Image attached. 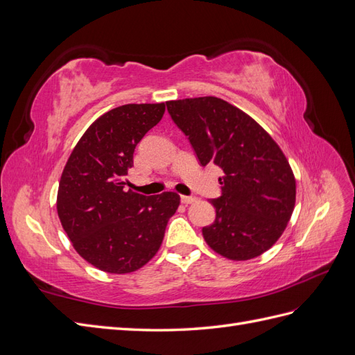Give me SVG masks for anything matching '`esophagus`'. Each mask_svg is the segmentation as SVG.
I'll return each mask as SVG.
<instances>
[{
  "instance_id": "34e87169",
  "label": "esophagus",
  "mask_w": 355,
  "mask_h": 355,
  "mask_svg": "<svg viewBox=\"0 0 355 355\" xmlns=\"http://www.w3.org/2000/svg\"><path fill=\"white\" fill-rule=\"evenodd\" d=\"M197 198L196 197H192V196H182L180 197V201L184 202V204H191V202H194Z\"/></svg>"
}]
</instances>
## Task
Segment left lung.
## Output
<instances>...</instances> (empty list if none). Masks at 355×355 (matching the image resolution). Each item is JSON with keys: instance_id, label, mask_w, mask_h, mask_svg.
I'll list each match as a JSON object with an SVG mask.
<instances>
[{"instance_id": "obj_1", "label": "left lung", "mask_w": 355, "mask_h": 355, "mask_svg": "<svg viewBox=\"0 0 355 355\" xmlns=\"http://www.w3.org/2000/svg\"><path fill=\"white\" fill-rule=\"evenodd\" d=\"M166 105L200 164L214 163L223 171L222 196L210 201L216 219L202 228L204 240L231 261H249L271 249L296 201L295 175L280 146L250 115L214 96Z\"/></svg>"}]
</instances>
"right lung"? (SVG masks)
<instances>
[{
	"label": "right lung",
	"instance_id": "add662e5",
	"mask_svg": "<svg viewBox=\"0 0 355 355\" xmlns=\"http://www.w3.org/2000/svg\"><path fill=\"white\" fill-rule=\"evenodd\" d=\"M166 103H128L101 115L75 145L62 171L58 214L83 259L110 274H128L153 259L176 213V192L146 197L125 179L141 139Z\"/></svg>",
	"mask_w": 355,
	"mask_h": 355
}]
</instances>
